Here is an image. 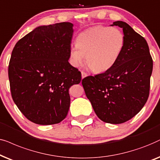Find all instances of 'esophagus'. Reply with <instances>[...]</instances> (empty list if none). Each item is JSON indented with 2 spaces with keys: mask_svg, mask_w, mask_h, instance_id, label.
<instances>
[{
  "mask_svg": "<svg viewBox=\"0 0 160 160\" xmlns=\"http://www.w3.org/2000/svg\"><path fill=\"white\" fill-rule=\"evenodd\" d=\"M81 74H82V78H85L86 77L88 76L87 73H86V72H81Z\"/></svg>",
  "mask_w": 160,
  "mask_h": 160,
  "instance_id": "1",
  "label": "esophagus"
}]
</instances>
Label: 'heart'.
Masks as SVG:
<instances>
[{
    "label": "heart",
    "instance_id": "heart-1",
    "mask_svg": "<svg viewBox=\"0 0 160 160\" xmlns=\"http://www.w3.org/2000/svg\"><path fill=\"white\" fill-rule=\"evenodd\" d=\"M124 46V36L117 28L97 26L78 34L76 46L69 50V58L74 67L85 61L93 72H104L117 62Z\"/></svg>",
    "mask_w": 160,
    "mask_h": 160
}]
</instances>
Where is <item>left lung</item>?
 I'll use <instances>...</instances> for the list:
<instances>
[{"mask_svg": "<svg viewBox=\"0 0 160 160\" xmlns=\"http://www.w3.org/2000/svg\"><path fill=\"white\" fill-rule=\"evenodd\" d=\"M123 29L124 46L111 69L82 79L85 93L102 121L122 123L140 111L149 95L153 61L147 42L123 21L113 24Z\"/></svg>", "mask_w": 160, "mask_h": 160, "instance_id": "1", "label": "left lung"}]
</instances>
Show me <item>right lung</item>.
I'll return each instance as SVG.
<instances>
[{
  "label": "right lung",
  "instance_id": "right-lung-1",
  "mask_svg": "<svg viewBox=\"0 0 160 160\" xmlns=\"http://www.w3.org/2000/svg\"><path fill=\"white\" fill-rule=\"evenodd\" d=\"M73 24L36 28L19 40L8 65L12 97L21 112L40 125L60 123L70 106L69 89L81 73L69 63Z\"/></svg>",
  "mask_w": 160,
  "mask_h": 160
}]
</instances>
